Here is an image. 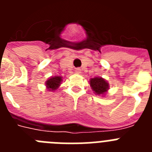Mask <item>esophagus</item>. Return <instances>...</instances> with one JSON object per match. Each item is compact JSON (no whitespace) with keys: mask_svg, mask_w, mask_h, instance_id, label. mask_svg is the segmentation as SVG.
<instances>
[{"mask_svg":"<svg viewBox=\"0 0 152 152\" xmlns=\"http://www.w3.org/2000/svg\"><path fill=\"white\" fill-rule=\"evenodd\" d=\"M75 73L80 74L81 73V69H80V68H76V69H75Z\"/></svg>","mask_w":152,"mask_h":152,"instance_id":"1","label":"esophagus"}]
</instances>
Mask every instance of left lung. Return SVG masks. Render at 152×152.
Returning <instances> with one entry per match:
<instances>
[{
	"label": "left lung",
	"instance_id": "obj_1",
	"mask_svg": "<svg viewBox=\"0 0 152 152\" xmlns=\"http://www.w3.org/2000/svg\"><path fill=\"white\" fill-rule=\"evenodd\" d=\"M90 84L96 94L103 95L109 89V84L102 77H94L90 80Z\"/></svg>",
	"mask_w": 152,
	"mask_h": 152
}]
</instances>
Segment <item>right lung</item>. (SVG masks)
<instances>
[{
  "mask_svg": "<svg viewBox=\"0 0 152 152\" xmlns=\"http://www.w3.org/2000/svg\"><path fill=\"white\" fill-rule=\"evenodd\" d=\"M62 78L59 76H55V77H51L49 80L46 81V88L49 91H55L57 89L61 84Z\"/></svg>",
  "mask_w": 152,
  "mask_h": 152,
  "instance_id": "1",
  "label": "right lung"
}]
</instances>
